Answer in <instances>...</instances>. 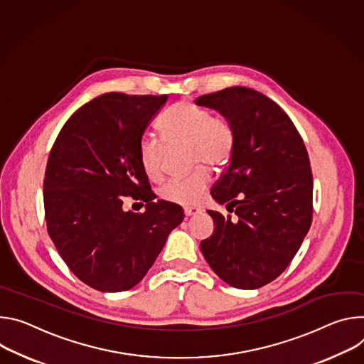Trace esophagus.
<instances>
[{"label": "esophagus", "instance_id": "34e87169", "mask_svg": "<svg viewBox=\"0 0 364 364\" xmlns=\"http://www.w3.org/2000/svg\"><path fill=\"white\" fill-rule=\"evenodd\" d=\"M183 213H185V217L188 218V217H192V215L199 214V210H198V208H185Z\"/></svg>", "mask_w": 364, "mask_h": 364}]
</instances>
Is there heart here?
<instances>
[{"instance_id":"obj_1","label":"heart","mask_w":364,"mask_h":364,"mask_svg":"<svg viewBox=\"0 0 364 364\" xmlns=\"http://www.w3.org/2000/svg\"><path fill=\"white\" fill-rule=\"evenodd\" d=\"M160 130L169 147L188 144L192 165L223 166L234 150V129L224 117H215L204 107L189 101L172 105L160 121ZM166 146L151 134H144L139 144V157L149 179L164 173ZM211 182L205 166H198L182 178H173L160 188V198L176 205H195L203 199Z\"/></svg>"}]
</instances>
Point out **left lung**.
I'll return each mask as SVG.
<instances>
[{
	"mask_svg": "<svg viewBox=\"0 0 364 364\" xmlns=\"http://www.w3.org/2000/svg\"><path fill=\"white\" fill-rule=\"evenodd\" d=\"M234 129L230 164L211 196L231 215L208 211L215 228L200 241L207 263L232 288L257 289L284 272L312 223V172L304 140L274 101L246 87L199 97Z\"/></svg>",
	"mask_w": 364,
	"mask_h": 364,
	"instance_id": "1",
	"label": "left lung"
}]
</instances>
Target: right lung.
<instances>
[{
    "label": "right lung",
    "instance_id": "obj_1",
    "mask_svg": "<svg viewBox=\"0 0 364 364\" xmlns=\"http://www.w3.org/2000/svg\"><path fill=\"white\" fill-rule=\"evenodd\" d=\"M168 95L108 92L75 111L48 159L43 200L48 232L72 273L100 292L136 287L183 220L182 207L157 200L139 144ZM124 196L146 203L136 215Z\"/></svg>",
    "mask_w": 364,
    "mask_h": 364
}]
</instances>
